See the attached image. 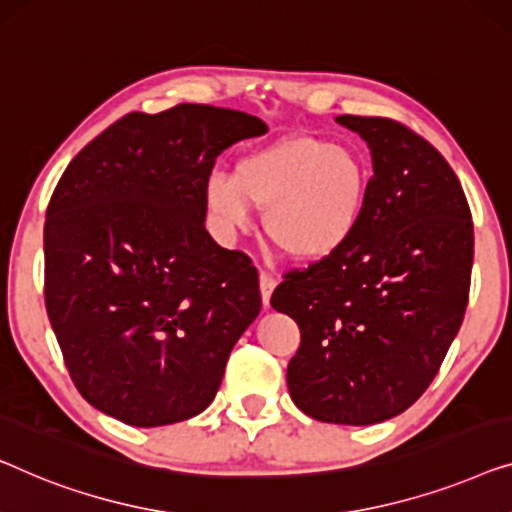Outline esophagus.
<instances>
[{
    "mask_svg": "<svg viewBox=\"0 0 512 512\" xmlns=\"http://www.w3.org/2000/svg\"><path fill=\"white\" fill-rule=\"evenodd\" d=\"M258 284H261L263 307H270V298H272L274 288H277V279H274L272 274H268V272H261V277H258Z\"/></svg>",
    "mask_w": 512,
    "mask_h": 512,
    "instance_id": "obj_1",
    "label": "esophagus"
}]
</instances>
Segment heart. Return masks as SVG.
<instances>
[{
	"label": "heart",
	"instance_id": "heart-1",
	"mask_svg": "<svg viewBox=\"0 0 512 512\" xmlns=\"http://www.w3.org/2000/svg\"><path fill=\"white\" fill-rule=\"evenodd\" d=\"M367 161L346 145L286 136L242 157L233 173L205 180V201L226 233L247 231L254 207L265 235L298 263L335 256L360 231L369 201Z\"/></svg>",
	"mask_w": 512,
	"mask_h": 512
}]
</instances>
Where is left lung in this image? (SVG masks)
Listing matches in <instances>:
<instances>
[{"label":"left lung","mask_w":512,"mask_h":512,"mask_svg":"<svg viewBox=\"0 0 512 512\" xmlns=\"http://www.w3.org/2000/svg\"><path fill=\"white\" fill-rule=\"evenodd\" d=\"M372 152L360 231L335 256L291 272L270 305L298 323L291 399L309 418L376 425L434 381L469 302L473 224L448 161L385 117L339 115Z\"/></svg>","instance_id":"1"}]
</instances>
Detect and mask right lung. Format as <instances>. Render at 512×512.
Listing matches in <instances>:
<instances>
[{
    "label": "right lung",
    "mask_w": 512,
    "mask_h": 512,
    "mask_svg": "<svg viewBox=\"0 0 512 512\" xmlns=\"http://www.w3.org/2000/svg\"><path fill=\"white\" fill-rule=\"evenodd\" d=\"M263 120L180 103L129 113L64 170L46 212V309L80 395L133 427L212 404L261 311L258 272L205 231L214 159Z\"/></svg>",
    "instance_id": "obj_1"
}]
</instances>
